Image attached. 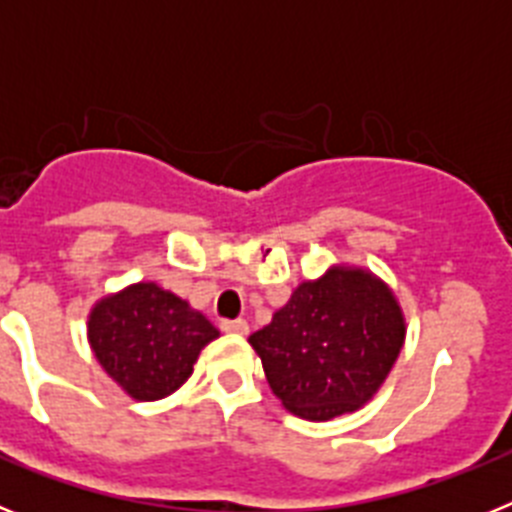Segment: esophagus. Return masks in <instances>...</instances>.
Instances as JSON below:
<instances>
[{"mask_svg":"<svg viewBox=\"0 0 512 512\" xmlns=\"http://www.w3.org/2000/svg\"><path fill=\"white\" fill-rule=\"evenodd\" d=\"M220 328H223L225 333H235V336H246L248 333V323L243 318L223 320V323H220Z\"/></svg>","mask_w":512,"mask_h":512,"instance_id":"34e87169","label":"esophagus"}]
</instances>
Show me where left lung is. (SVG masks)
<instances>
[{"label":"left lung","instance_id":"obj_1","mask_svg":"<svg viewBox=\"0 0 512 512\" xmlns=\"http://www.w3.org/2000/svg\"><path fill=\"white\" fill-rule=\"evenodd\" d=\"M248 343L289 413L330 420L377 395L405 343V318L372 271L333 266L302 282Z\"/></svg>","mask_w":512,"mask_h":512}]
</instances>
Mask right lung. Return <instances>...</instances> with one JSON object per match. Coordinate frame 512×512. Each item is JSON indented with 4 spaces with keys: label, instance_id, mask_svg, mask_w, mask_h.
Here are the masks:
<instances>
[{
    "label": "right lung",
    "instance_id": "right-lung-1",
    "mask_svg": "<svg viewBox=\"0 0 512 512\" xmlns=\"http://www.w3.org/2000/svg\"><path fill=\"white\" fill-rule=\"evenodd\" d=\"M87 328L104 372L143 402L179 390L202 348L220 336L202 312L153 282L130 284L99 300Z\"/></svg>",
    "mask_w": 512,
    "mask_h": 512
}]
</instances>
